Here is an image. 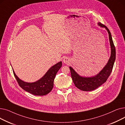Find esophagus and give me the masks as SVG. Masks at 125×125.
Here are the masks:
<instances>
[{"instance_id":"esophagus-1","label":"esophagus","mask_w":125,"mask_h":125,"mask_svg":"<svg viewBox=\"0 0 125 125\" xmlns=\"http://www.w3.org/2000/svg\"><path fill=\"white\" fill-rule=\"evenodd\" d=\"M69 61H70V59L68 57H65L63 59V62L65 64H68V63H69Z\"/></svg>"}]
</instances>
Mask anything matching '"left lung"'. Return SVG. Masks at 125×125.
Returning a JSON list of instances; mask_svg holds the SVG:
<instances>
[{"label":"left lung","instance_id":"obj_1","mask_svg":"<svg viewBox=\"0 0 125 125\" xmlns=\"http://www.w3.org/2000/svg\"><path fill=\"white\" fill-rule=\"evenodd\" d=\"M98 25L105 28L108 33L109 39L111 48V55L105 66L100 73L92 77H83L78 75L71 67H69L73 82L76 88L83 91H91L95 90L105 83L112 71L115 60V48L113 41L110 32L106 26L98 23Z\"/></svg>","mask_w":125,"mask_h":125}]
</instances>
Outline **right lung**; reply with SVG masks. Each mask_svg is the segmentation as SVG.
Wrapping results in <instances>:
<instances>
[{
  "mask_svg": "<svg viewBox=\"0 0 125 125\" xmlns=\"http://www.w3.org/2000/svg\"><path fill=\"white\" fill-rule=\"evenodd\" d=\"M60 61L51 67L40 80L34 83L25 82L16 75L13 70L14 76L19 85L25 91L36 96H43L48 94L54 86V81L58 70L62 66Z\"/></svg>",
  "mask_w": 125,
  "mask_h": 125,
  "instance_id": "obj_1",
  "label": "right lung"
}]
</instances>
